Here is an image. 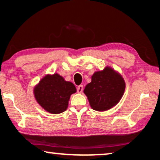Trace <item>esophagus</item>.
Segmentation results:
<instances>
[{
    "instance_id": "obj_1",
    "label": "esophagus",
    "mask_w": 160,
    "mask_h": 160,
    "mask_svg": "<svg viewBox=\"0 0 160 160\" xmlns=\"http://www.w3.org/2000/svg\"><path fill=\"white\" fill-rule=\"evenodd\" d=\"M82 91H83V86L82 85L78 86V88H77L78 93H82Z\"/></svg>"
}]
</instances>
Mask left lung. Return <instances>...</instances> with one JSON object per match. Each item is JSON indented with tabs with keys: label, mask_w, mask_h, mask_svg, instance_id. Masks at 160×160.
Returning <instances> with one entry per match:
<instances>
[{
	"label": "left lung",
	"mask_w": 160,
	"mask_h": 160,
	"mask_svg": "<svg viewBox=\"0 0 160 160\" xmlns=\"http://www.w3.org/2000/svg\"><path fill=\"white\" fill-rule=\"evenodd\" d=\"M126 83L119 72L107 66L92 75L91 82L85 86L84 93L91 108L104 112L116 106L122 98Z\"/></svg>",
	"instance_id": "1"
}]
</instances>
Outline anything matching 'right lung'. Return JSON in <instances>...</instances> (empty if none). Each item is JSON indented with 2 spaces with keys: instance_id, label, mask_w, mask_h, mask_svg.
Wrapping results in <instances>:
<instances>
[{
  "instance_id": "obj_1",
  "label": "right lung",
  "mask_w": 160,
  "mask_h": 160,
  "mask_svg": "<svg viewBox=\"0 0 160 160\" xmlns=\"http://www.w3.org/2000/svg\"><path fill=\"white\" fill-rule=\"evenodd\" d=\"M76 91L73 83L66 81L59 74H47L34 87V95L44 110L58 114L67 109L70 95Z\"/></svg>"
}]
</instances>
